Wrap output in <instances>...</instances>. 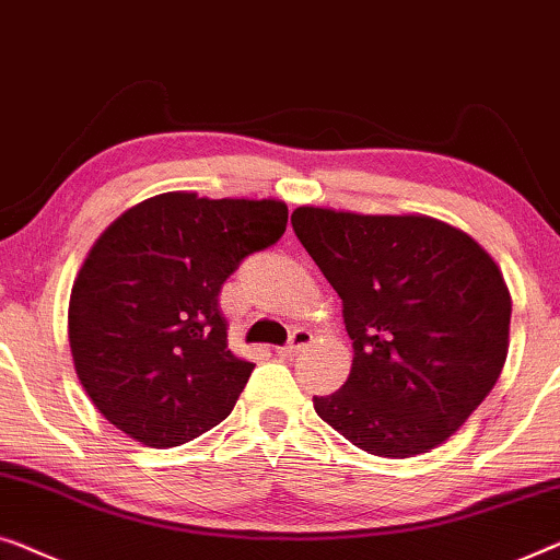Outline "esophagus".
<instances>
[{"instance_id":"1","label":"esophagus","mask_w":560,"mask_h":560,"mask_svg":"<svg viewBox=\"0 0 560 560\" xmlns=\"http://www.w3.org/2000/svg\"><path fill=\"white\" fill-rule=\"evenodd\" d=\"M312 332L310 329H304V327H299V329H294V332H291V337H289V342L283 345V348H279V355H296V352H302L304 348H310L312 345Z\"/></svg>"}]
</instances>
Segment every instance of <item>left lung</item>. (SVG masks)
Returning <instances> with one entry per match:
<instances>
[{
    "mask_svg": "<svg viewBox=\"0 0 560 560\" xmlns=\"http://www.w3.org/2000/svg\"><path fill=\"white\" fill-rule=\"evenodd\" d=\"M296 238L342 299L352 368L314 396L337 434L406 459L459 431L508 358L510 302L498 264L459 228L429 215L291 212Z\"/></svg>",
    "mask_w": 560,
    "mask_h": 560,
    "instance_id": "8db88e82",
    "label": "left lung"
}]
</instances>
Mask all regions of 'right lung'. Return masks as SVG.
I'll use <instances>...</instances> for the list:
<instances>
[{
    "instance_id": "obj_1",
    "label": "right lung",
    "mask_w": 560,
    "mask_h": 560,
    "mask_svg": "<svg viewBox=\"0 0 560 560\" xmlns=\"http://www.w3.org/2000/svg\"><path fill=\"white\" fill-rule=\"evenodd\" d=\"M287 218L281 200L164 192L98 235L70 291L68 337L78 381L116 429L167 448L233 411L254 362L228 350L218 294Z\"/></svg>"
}]
</instances>
